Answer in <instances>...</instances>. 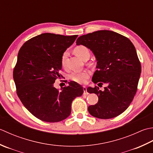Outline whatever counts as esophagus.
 Listing matches in <instances>:
<instances>
[{
    "label": "esophagus",
    "instance_id": "obj_1",
    "mask_svg": "<svg viewBox=\"0 0 153 153\" xmlns=\"http://www.w3.org/2000/svg\"><path fill=\"white\" fill-rule=\"evenodd\" d=\"M83 90H84V93H83L84 94H85V95L88 94V92H87V88H86V86H83Z\"/></svg>",
    "mask_w": 153,
    "mask_h": 153
}]
</instances>
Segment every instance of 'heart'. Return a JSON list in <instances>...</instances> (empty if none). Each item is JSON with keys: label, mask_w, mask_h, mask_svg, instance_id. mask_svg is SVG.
Segmentation results:
<instances>
[{"label": "heart", "mask_w": 153, "mask_h": 153, "mask_svg": "<svg viewBox=\"0 0 153 153\" xmlns=\"http://www.w3.org/2000/svg\"><path fill=\"white\" fill-rule=\"evenodd\" d=\"M74 53L78 57L82 60H85L86 59H88L90 57V51L88 48L85 45H79L76 46L73 50ZM68 53L67 52H64L61 56V65L64 67L66 63V60L67 58ZM90 76V73L88 71H84L81 72H74L71 73L69 76L71 80L74 82H76L79 84H84L86 82V80Z\"/></svg>", "instance_id": "1"}]
</instances>
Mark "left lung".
Returning <instances> with one entry per match:
<instances>
[{
	"instance_id": "1",
	"label": "left lung",
	"mask_w": 153,
	"mask_h": 153,
	"mask_svg": "<svg viewBox=\"0 0 153 153\" xmlns=\"http://www.w3.org/2000/svg\"><path fill=\"white\" fill-rule=\"evenodd\" d=\"M76 45L87 47L97 61L92 82L107 84L104 90L88 87L87 92L98 96V102L90 105V115L100 119L119 116L129 107L135 96L141 73V63L132 42L121 34L99 30L80 36Z\"/></svg>"
}]
</instances>
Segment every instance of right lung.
<instances>
[{
    "label": "right lung",
    "mask_w": 153,
    "mask_h": 153,
    "mask_svg": "<svg viewBox=\"0 0 153 153\" xmlns=\"http://www.w3.org/2000/svg\"><path fill=\"white\" fill-rule=\"evenodd\" d=\"M77 36L44 33L27 40L18 52L13 71L17 95L40 120L54 123L66 119L73 100L83 94L82 87L73 81L61 90L53 85L60 76L61 56Z\"/></svg>",
    "instance_id": "right-lung-1"
}]
</instances>
